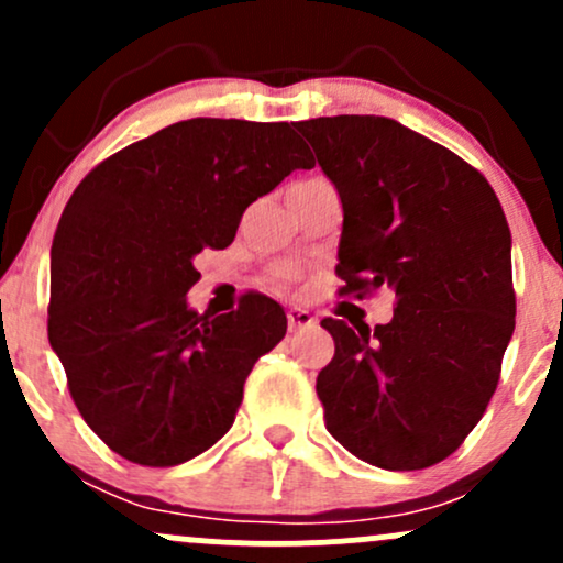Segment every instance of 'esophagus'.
Returning <instances> with one entry per match:
<instances>
[{
    "label": "esophagus",
    "mask_w": 563,
    "mask_h": 563,
    "mask_svg": "<svg viewBox=\"0 0 563 563\" xmlns=\"http://www.w3.org/2000/svg\"><path fill=\"white\" fill-rule=\"evenodd\" d=\"M314 325H318V318H314V314L309 312V309H303V307H290L288 309V328H290V333L303 331V328H314Z\"/></svg>",
    "instance_id": "obj_1"
}]
</instances>
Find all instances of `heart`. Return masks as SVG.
I'll return each instance as SVG.
<instances>
[{"label":"heart","mask_w":563,"mask_h":563,"mask_svg":"<svg viewBox=\"0 0 563 563\" xmlns=\"http://www.w3.org/2000/svg\"><path fill=\"white\" fill-rule=\"evenodd\" d=\"M303 183H309V179H303ZM303 183H296V185H303ZM273 280L277 288H286L290 280H294V269L290 267H275L273 269Z\"/></svg>","instance_id":"heart-1"}]
</instances>
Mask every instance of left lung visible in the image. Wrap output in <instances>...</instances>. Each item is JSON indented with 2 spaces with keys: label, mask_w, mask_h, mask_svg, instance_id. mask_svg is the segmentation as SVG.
<instances>
[{
  "label": "left lung",
  "mask_w": 563,
  "mask_h": 563,
  "mask_svg": "<svg viewBox=\"0 0 563 563\" xmlns=\"http://www.w3.org/2000/svg\"><path fill=\"white\" fill-rule=\"evenodd\" d=\"M344 206L341 294L389 286L386 325L320 322L325 429L371 466L418 471L463 444L493 399L516 325L510 230L479 169L384 115L301 121Z\"/></svg>",
  "instance_id": "obj_1"
}]
</instances>
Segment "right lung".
<instances>
[{"label":"right lung","instance_id":"1","mask_svg":"<svg viewBox=\"0 0 563 563\" xmlns=\"http://www.w3.org/2000/svg\"><path fill=\"white\" fill-rule=\"evenodd\" d=\"M309 166L286 121L190 119L100 161L74 190L47 333L81 418L121 457L177 466L230 431L286 314L254 290L219 318L187 309L192 256L228 249L243 211Z\"/></svg>","mask_w":563,"mask_h":563}]
</instances>
